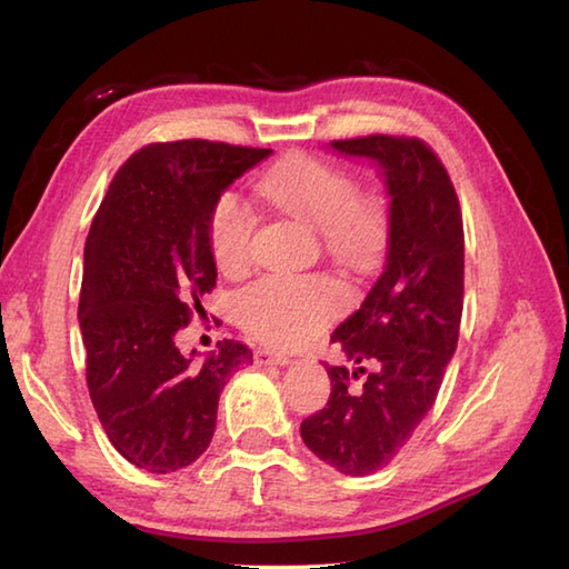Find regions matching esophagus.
Instances as JSON below:
<instances>
[{
  "instance_id": "esophagus-1",
  "label": "esophagus",
  "mask_w": 569,
  "mask_h": 569,
  "mask_svg": "<svg viewBox=\"0 0 569 569\" xmlns=\"http://www.w3.org/2000/svg\"><path fill=\"white\" fill-rule=\"evenodd\" d=\"M253 359H257V365H271V367L273 365L281 367V365H288V361H291L286 355L273 352V349H269V347H259L257 352H253Z\"/></svg>"
}]
</instances>
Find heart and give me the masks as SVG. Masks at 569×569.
Masks as SVG:
<instances>
[{"mask_svg":"<svg viewBox=\"0 0 569 569\" xmlns=\"http://www.w3.org/2000/svg\"><path fill=\"white\" fill-rule=\"evenodd\" d=\"M259 192L276 208L316 227L325 251L347 269L367 271L381 259L389 239V210L379 196L357 190L355 176L340 166L293 153L259 180ZM257 217L237 192H222L208 220L214 263L224 273H241L251 259ZM342 291L318 273H269L237 298V320L257 340L293 347L335 320Z\"/></svg>","mask_w":569,"mask_h":569,"instance_id":"b5f03b06","label":"heart"}]
</instances>
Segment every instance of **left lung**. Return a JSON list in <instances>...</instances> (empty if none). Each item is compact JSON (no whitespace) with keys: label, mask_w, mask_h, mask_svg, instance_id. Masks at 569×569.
<instances>
[{"label":"left lung","mask_w":569,"mask_h":569,"mask_svg":"<svg viewBox=\"0 0 569 569\" xmlns=\"http://www.w3.org/2000/svg\"><path fill=\"white\" fill-rule=\"evenodd\" d=\"M332 149L381 166L389 253L365 303L332 332L359 367H328L330 398L300 422V438L337 471L365 477L391 465L438 398L462 320L465 227L450 173L422 139L369 134Z\"/></svg>","instance_id":"1"}]
</instances>
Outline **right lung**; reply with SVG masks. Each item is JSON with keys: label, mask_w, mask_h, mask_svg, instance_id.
<instances>
[{"label": "right lung", "mask_w": 569, "mask_h": 569, "mask_svg": "<svg viewBox=\"0 0 569 569\" xmlns=\"http://www.w3.org/2000/svg\"><path fill=\"white\" fill-rule=\"evenodd\" d=\"M269 153L208 139L149 143L119 168L94 214L78 308L84 371L107 438L139 469L168 475L196 462L227 379L251 361L247 345L224 340L196 365L176 332L202 316L217 283L214 200Z\"/></svg>", "instance_id": "right-lung-1"}]
</instances>
